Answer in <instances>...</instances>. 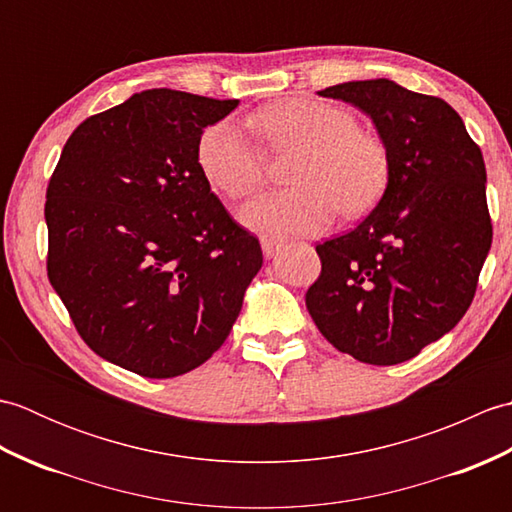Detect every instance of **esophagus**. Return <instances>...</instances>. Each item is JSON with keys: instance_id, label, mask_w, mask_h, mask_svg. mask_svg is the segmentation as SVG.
I'll return each mask as SVG.
<instances>
[{"instance_id": "1", "label": "esophagus", "mask_w": 512, "mask_h": 512, "mask_svg": "<svg viewBox=\"0 0 512 512\" xmlns=\"http://www.w3.org/2000/svg\"><path fill=\"white\" fill-rule=\"evenodd\" d=\"M281 246H284V244H281L279 239H275V237H262V250H264L266 259H273L279 253Z\"/></svg>"}]
</instances>
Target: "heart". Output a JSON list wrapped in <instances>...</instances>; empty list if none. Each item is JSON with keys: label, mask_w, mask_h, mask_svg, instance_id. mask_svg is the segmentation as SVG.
<instances>
[{"label": "heart", "mask_w": 512, "mask_h": 512, "mask_svg": "<svg viewBox=\"0 0 512 512\" xmlns=\"http://www.w3.org/2000/svg\"><path fill=\"white\" fill-rule=\"evenodd\" d=\"M248 123L273 149L301 151L292 169V184L299 189L259 195L239 209V220L257 233H321L339 209L350 217L374 209L387 187L385 145L358 129L341 107L286 99L253 114ZM198 162L211 187L231 200L246 198L264 182L259 149L233 118L202 134Z\"/></svg>", "instance_id": "b5f03b06"}]
</instances>
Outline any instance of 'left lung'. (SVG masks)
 Segmentation results:
<instances>
[{
	"instance_id": "1",
	"label": "left lung",
	"mask_w": 512,
	"mask_h": 512,
	"mask_svg": "<svg viewBox=\"0 0 512 512\" xmlns=\"http://www.w3.org/2000/svg\"><path fill=\"white\" fill-rule=\"evenodd\" d=\"M317 94L372 118L389 178L361 224L317 246L323 268L308 312L356 361H409L464 317L491 250L482 151L447 101L396 81H347Z\"/></svg>"
}]
</instances>
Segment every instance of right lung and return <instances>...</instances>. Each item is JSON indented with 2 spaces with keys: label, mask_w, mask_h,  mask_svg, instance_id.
Masks as SVG:
<instances>
[{
  "label": "right lung",
  "mask_w": 512,
  "mask_h": 512,
  "mask_svg": "<svg viewBox=\"0 0 512 512\" xmlns=\"http://www.w3.org/2000/svg\"><path fill=\"white\" fill-rule=\"evenodd\" d=\"M237 105L129 96L74 129L48 184L50 284L96 354L145 378L220 350L264 264L198 162L204 129Z\"/></svg>",
  "instance_id": "1"
}]
</instances>
